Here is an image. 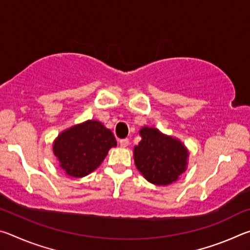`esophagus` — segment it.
<instances>
[{"mask_svg":"<svg viewBox=\"0 0 250 250\" xmlns=\"http://www.w3.org/2000/svg\"><path fill=\"white\" fill-rule=\"evenodd\" d=\"M119 143H120L121 147H126L129 146V139H121Z\"/></svg>","mask_w":250,"mask_h":250,"instance_id":"esophagus-1","label":"esophagus"}]
</instances>
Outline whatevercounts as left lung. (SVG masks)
I'll list each match as a JSON object with an SVG mask.
<instances>
[{
  "mask_svg": "<svg viewBox=\"0 0 250 250\" xmlns=\"http://www.w3.org/2000/svg\"><path fill=\"white\" fill-rule=\"evenodd\" d=\"M142 140L134 147L135 167L155 185H168L186 168L188 151L182 143L158 129L142 128Z\"/></svg>",
  "mask_w": 250,
  "mask_h": 250,
  "instance_id": "left-lung-1",
  "label": "left lung"
}]
</instances>
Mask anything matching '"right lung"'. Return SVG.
Here are the masks:
<instances>
[{"label":"right lung","instance_id":"add662e5","mask_svg":"<svg viewBox=\"0 0 250 250\" xmlns=\"http://www.w3.org/2000/svg\"><path fill=\"white\" fill-rule=\"evenodd\" d=\"M113 133L99 121L89 120L58 135L54 154L61 167L73 177L86 176L100 166L110 147L116 146Z\"/></svg>","mask_w":250,"mask_h":250}]
</instances>
